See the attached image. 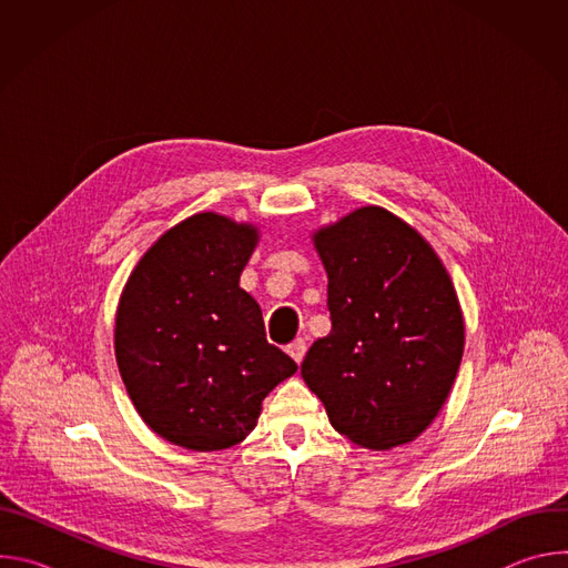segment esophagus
I'll return each instance as SVG.
<instances>
[{
  "label": "esophagus",
  "mask_w": 568,
  "mask_h": 568,
  "mask_svg": "<svg viewBox=\"0 0 568 568\" xmlns=\"http://www.w3.org/2000/svg\"><path fill=\"white\" fill-rule=\"evenodd\" d=\"M287 353H290V357L296 362V364H301L303 362V357H305V353H307V344H305V339H294L290 346H287Z\"/></svg>",
  "instance_id": "1"
}]
</instances>
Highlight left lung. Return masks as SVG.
Returning a JSON list of instances; mask_svg holds the SVG:
<instances>
[{
    "label": "left lung",
    "mask_w": 568,
    "mask_h": 568,
    "mask_svg": "<svg viewBox=\"0 0 568 568\" xmlns=\"http://www.w3.org/2000/svg\"><path fill=\"white\" fill-rule=\"evenodd\" d=\"M333 331L301 375L331 425L359 447L416 440L447 402L465 346L454 283L429 242L382 206L312 233Z\"/></svg>",
    "instance_id": "left-lung-1"
}]
</instances>
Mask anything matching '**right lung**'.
Instances as JSON below:
<instances>
[{
    "label": "right lung",
    "instance_id": "right-lung-1",
    "mask_svg": "<svg viewBox=\"0 0 568 568\" xmlns=\"http://www.w3.org/2000/svg\"><path fill=\"white\" fill-rule=\"evenodd\" d=\"M258 237L252 222L195 213L152 242L121 292V379L141 420L178 447L242 443L267 393L298 368L265 339L261 305L240 287Z\"/></svg>",
    "mask_w": 568,
    "mask_h": 568
}]
</instances>
